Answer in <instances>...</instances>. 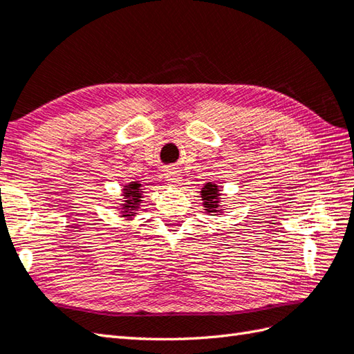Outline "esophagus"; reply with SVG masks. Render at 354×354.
I'll return each mask as SVG.
<instances>
[{
  "label": "esophagus",
  "mask_w": 354,
  "mask_h": 354,
  "mask_svg": "<svg viewBox=\"0 0 354 354\" xmlns=\"http://www.w3.org/2000/svg\"><path fill=\"white\" fill-rule=\"evenodd\" d=\"M165 179H167L170 185H178L181 184V175H179V171L173 167V169H169L167 173H165Z\"/></svg>",
  "instance_id": "esophagus-1"
}]
</instances>
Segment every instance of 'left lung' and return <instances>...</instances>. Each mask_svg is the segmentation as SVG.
I'll return each mask as SVG.
<instances>
[{"mask_svg": "<svg viewBox=\"0 0 354 354\" xmlns=\"http://www.w3.org/2000/svg\"><path fill=\"white\" fill-rule=\"evenodd\" d=\"M219 185H216L213 183H207L204 185V189L201 190V198L204 201V205L205 212L212 216L216 214H221L223 212L222 208V202H221V190L217 189Z\"/></svg>", "mask_w": 354, "mask_h": 354, "instance_id": "8db88e82", "label": "left lung"}]
</instances>
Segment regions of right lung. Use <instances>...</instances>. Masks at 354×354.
Listing matches in <instances>:
<instances>
[{
    "label": "right lung",
    "mask_w": 354,
    "mask_h": 354,
    "mask_svg": "<svg viewBox=\"0 0 354 354\" xmlns=\"http://www.w3.org/2000/svg\"><path fill=\"white\" fill-rule=\"evenodd\" d=\"M138 181L129 183L124 185L123 189V204H120V214L124 217L126 221H132V217L137 214L135 212L140 208L141 198H142V189Z\"/></svg>",
    "instance_id": "add662e5"
}]
</instances>
